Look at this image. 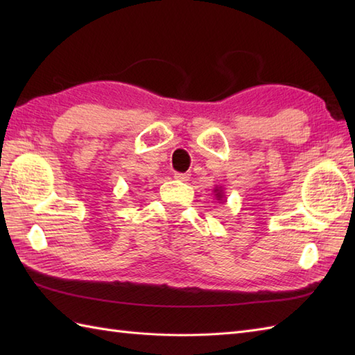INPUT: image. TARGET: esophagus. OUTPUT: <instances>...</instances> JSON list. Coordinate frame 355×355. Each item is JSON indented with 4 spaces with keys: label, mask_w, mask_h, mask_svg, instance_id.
<instances>
[{
    "label": "esophagus",
    "mask_w": 355,
    "mask_h": 355,
    "mask_svg": "<svg viewBox=\"0 0 355 355\" xmlns=\"http://www.w3.org/2000/svg\"><path fill=\"white\" fill-rule=\"evenodd\" d=\"M173 177H175L177 180H180V182H187V180L191 178V173H187V172L186 173H180V172H177Z\"/></svg>",
    "instance_id": "1"
}]
</instances>
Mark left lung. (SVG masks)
I'll list each match as a JSON object with an SVG mask.
<instances>
[{"label": "left lung", "instance_id": "left-lung-1", "mask_svg": "<svg viewBox=\"0 0 355 355\" xmlns=\"http://www.w3.org/2000/svg\"><path fill=\"white\" fill-rule=\"evenodd\" d=\"M216 191H218V189H215V192H216ZM216 195H218V198H221V195H220V193H216Z\"/></svg>", "mask_w": 355, "mask_h": 355}]
</instances>
